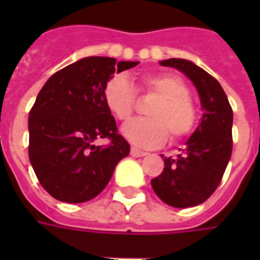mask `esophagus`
<instances>
[{
    "label": "esophagus",
    "instance_id": "obj_1",
    "mask_svg": "<svg viewBox=\"0 0 260 260\" xmlns=\"http://www.w3.org/2000/svg\"><path fill=\"white\" fill-rule=\"evenodd\" d=\"M146 152H142L139 149H136V147H132L131 149V156H134V157H143V156H146Z\"/></svg>",
    "mask_w": 260,
    "mask_h": 260
}]
</instances>
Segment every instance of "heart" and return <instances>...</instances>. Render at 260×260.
Here are the masks:
<instances>
[{
  "label": "heart",
  "mask_w": 260,
  "mask_h": 260,
  "mask_svg": "<svg viewBox=\"0 0 260 260\" xmlns=\"http://www.w3.org/2000/svg\"><path fill=\"white\" fill-rule=\"evenodd\" d=\"M142 89L154 93L157 100L147 110L149 118H135L122 126V136L138 147L161 146L169 138L186 136L195 126L196 108L188 87L175 75L154 74L142 79ZM104 103L115 118L125 121L134 113L136 89L129 78L118 74L104 87Z\"/></svg>",
  "instance_id": "heart-1"
}]
</instances>
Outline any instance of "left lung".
I'll return each instance as SVG.
<instances>
[{
  "mask_svg": "<svg viewBox=\"0 0 260 260\" xmlns=\"http://www.w3.org/2000/svg\"><path fill=\"white\" fill-rule=\"evenodd\" d=\"M178 69L198 90L203 115L177 158L164 157L161 174L150 181L156 195L170 206L192 207L206 201L223 178L233 150V110L217 80L182 58L160 61Z\"/></svg>",
  "mask_w": 260,
  "mask_h": 260,
  "instance_id": "1",
  "label": "left lung"
}]
</instances>
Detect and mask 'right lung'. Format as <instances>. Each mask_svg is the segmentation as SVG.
Returning a JSON list of instances; mask_svg holds the SVG:
<instances>
[{"instance_id":"right-lung-1","label":"right lung","mask_w":260,"mask_h":260,"mask_svg":"<svg viewBox=\"0 0 260 260\" xmlns=\"http://www.w3.org/2000/svg\"><path fill=\"white\" fill-rule=\"evenodd\" d=\"M136 61L86 57L65 67L43 86L29 113V160L42 186L67 203H83L106 188L115 166L129 154L104 103L113 75ZM100 137L110 147H96Z\"/></svg>"}]
</instances>
